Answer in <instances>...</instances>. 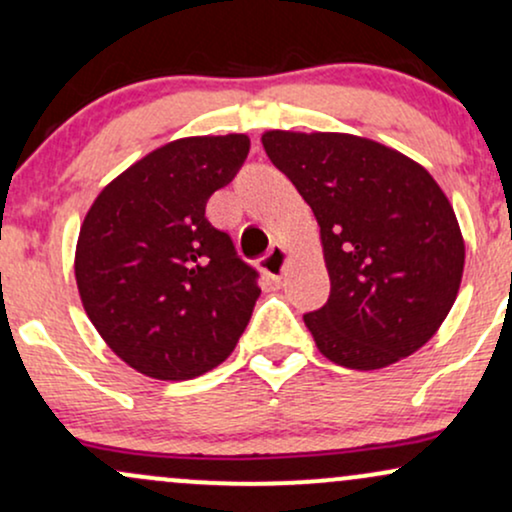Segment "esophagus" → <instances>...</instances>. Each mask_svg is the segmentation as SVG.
Returning <instances> with one entry per match:
<instances>
[{"mask_svg":"<svg viewBox=\"0 0 512 512\" xmlns=\"http://www.w3.org/2000/svg\"><path fill=\"white\" fill-rule=\"evenodd\" d=\"M286 267H289V252L281 248V245H276L260 260V269L267 276H272V279H279L286 272Z\"/></svg>","mask_w":512,"mask_h":512,"instance_id":"34e87169","label":"esophagus"}]
</instances>
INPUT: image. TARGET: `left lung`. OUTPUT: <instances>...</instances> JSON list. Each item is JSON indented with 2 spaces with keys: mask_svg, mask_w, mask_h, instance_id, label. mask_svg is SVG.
Here are the masks:
<instances>
[{
  "mask_svg": "<svg viewBox=\"0 0 512 512\" xmlns=\"http://www.w3.org/2000/svg\"><path fill=\"white\" fill-rule=\"evenodd\" d=\"M269 161L313 209L330 298L305 327L332 363L385 368L414 354L448 317L464 240L426 168L354 134H262Z\"/></svg>",
  "mask_w": 512,
  "mask_h": 512,
  "instance_id": "8db88e82",
  "label": "left lung"
}]
</instances>
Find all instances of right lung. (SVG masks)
<instances>
[{"instance_id":"obj_1","label":"right lung","mask_w":512,"mask_h":512,"mask_svg":"<svg viewBox=\"0 0 512 512\" xmlns=\"http://www.w3.org/2000/svg\"><path fill=\"white\" fill-rule=\"evenodd\" d=\"M248 151L245 134L170 142L117 175L81 223L74 274L88 320L149 378L207 373L248 327L260 274L204 216Z\"/></svg>"}]
</instances>
